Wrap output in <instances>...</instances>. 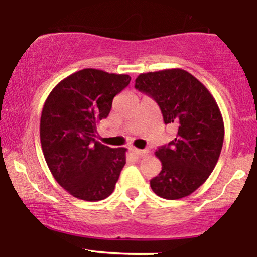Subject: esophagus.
<instances>
[{"mask_svg": "<svg viewBox=\"0 0 257 257\" xmlns=\"http://www.w3.org/2000/svg\"><path fill=\"white\" fill-rule=\"evenodd\" d=\"M132 152L135 153V155L140 156V157H143V156H146L147 153H149V151H147V150H139V149H135V147H133Z\"/></svg>", "mask_w": 257, "mask_h": 257, "instance_id": "1", "label": "esophagus"}]
</instances>
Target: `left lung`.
<instances>
[{
	"instance_id": "1",
	"label": "left lung",
	"mask_w": 257,
	"mask_h": 257,
	"mask_svg": "<svg viewBox=\"0 0 257 257\" xmlns=\"http://www.w3.org/2000/svg\"><path fill=\"white\" fill-rule=\"evenodd\" d=\"M135 88L157 102L176 138L158 147L162 170L151 179L152 191L164 199L190 196L205 182L219 161L225 125L216 101L194 76L181 69L141 73Z\"/></svg>"
}]
</instances>
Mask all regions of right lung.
Masks as SVG:
<instances>
[{
  "mask_svg": "<svg viewBox=\"0 0 257 257\" xmlns=\"http://www.w3.org/2000/svg\"><path fill=\"white\" fill-rule=\"evenodd\" d=\"M129 83V75L84 69L55 85L44 102L40 123L44 159L58 184L76 198L99 202L113 192L126 149L96 141V125Z\"/></svg>",
  "mask_w": 257,
  "mask_h": 257,
  "instance_id": "add662e5",
  "label": "right lung"
}]
</instances>
